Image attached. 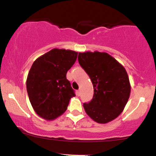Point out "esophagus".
Masks as SVG:
<instances>
[{"label": "esophagus", "instance_id": "1", "mask_svg": "<svg viewBox=\"0 0 156 156\" xmlns=\"http://www.w3.org/2000/svg\"><path fill=\"white\" fill-rule=\"evenodd\" d=\"M76 94H77V95H78V96H79L80 94H81V91H80V90H78V91L76 92Z\"/></svg>", "mask_w": 156, "mask_h": 156}]
</instances>
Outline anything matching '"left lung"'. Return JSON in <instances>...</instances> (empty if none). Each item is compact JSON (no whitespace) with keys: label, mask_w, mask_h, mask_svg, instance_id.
I'll return each mask as SVG.
<instances>
[{"label":"left lung","mask_w":156,"mask_h":156,"mask_svg":"<svg viewBox=\"0 0 156 156\" xmlns=\"http://www.w3.org/2000/svg\"><path fill=\"white\" fill-rule=\"evenodd\" d=\"M78 62L91 79L93 98L83 104L87 114L100 124L112 121L122 112L131 87L124 66L106 52L78 53Z\"/></svg>","instance_id":"1"}]
</instances>
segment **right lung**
Masks as SVG:
<instances>
[{"label":"right lung","instance_id":"obj_1","mask_svg":"<svg viewBox=\"0 0 156 156\" xmlns=\"http://www.w3.org/2000/svg\"><path fill=\"white\" fill-rule=\"evenodd\" d=\"M78 52L53 49L32 64L27 79V90L34 110L40 117L53 120L67 109L74 90L66 73L76 61Z\"/></svg>","mask_w":156,"mask_h":156}]
</instances>
